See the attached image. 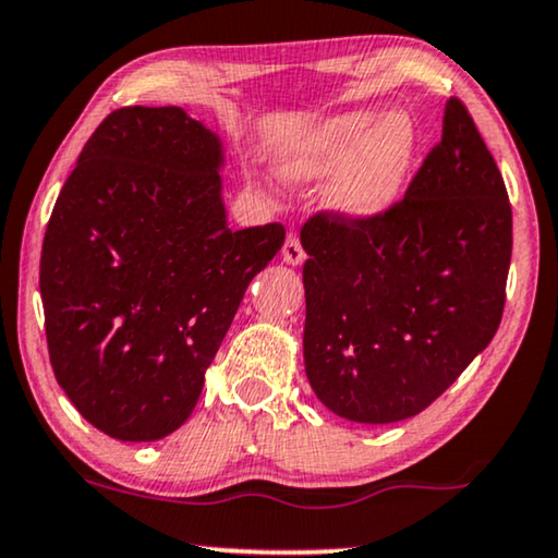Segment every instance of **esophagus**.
Listing matches in <instances>:
<instances>
[{
  "label": "esophagus",
  "mask_w": 558,
  "mask_h": 558,
  "mask_svg": "<svg viewBox=\"0 0 558 558\" xmlns=\"http://www.w3.org/2000/svg\"><path fill=\"white\" fill-rule=\"evenodd\" d=\"M282 260L288 265H301L305 260V250L301 245V240H298V234L290 232L286 238V245H282Z\"/></svg>",
  "instance_id": "obj_1"
}]
</instances>
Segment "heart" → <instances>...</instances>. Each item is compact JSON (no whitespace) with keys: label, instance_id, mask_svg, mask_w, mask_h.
<instances>
[{"label":"heart","instance_id":"b5f03b06","mask_svg":"<svg viewBox=\"0 0 558 558\" xmlns=\"http://www.w3.org/2000/svg\"><path fill=\"white\" fill-rule=\"evenodd\" d=\"M414 151L417 133L407 116L349 111L290 138L280 151V174L305 184L339 170L328 192L333 207L349 217H374L397 199Z\"/></svg>","mask_w":558,"mask_h":558}]
</instances>
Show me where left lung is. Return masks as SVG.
I'll use <instances>...</instances> for the list:
<instances>
[{
    "mask_svg": "<svg viewBox=\"0 0 558 558\" xmlns=\"http://www.w3.org/2000/svg\"><path fill=\"white\" fill-rule=\"evenodd\" d=\"M303 234L305 374L339 417H414L496 336L511 202L462 100H447L442 138L402 199L374 217L316 211Z\"/></svg>",
    "mask_w": 558,
    "mask_h": 558,
    "instance_id": "8db88e82",
    "label": "left lung"
}]
</instances>
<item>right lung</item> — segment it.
I'll return each instance as SVG.
<instances>
[{
  "label": "right lung",
  "mask_w": 558,
  "mask_h": 558,
  "mask_svg": "<svg viewBox=\"0 0 558 558\" xmlns=\"http://www.w3.org/2000/svg\"><path fill=\"white\" fill-rule=\"evenodd\" d=\"M222 141L184 108L108 113L77 156L43 242L54 379L123 442H154L197 404L242 295L286 240L230 230Z\"/></svg>",
  "instance_id": "obj_1"
}]
</instances>
